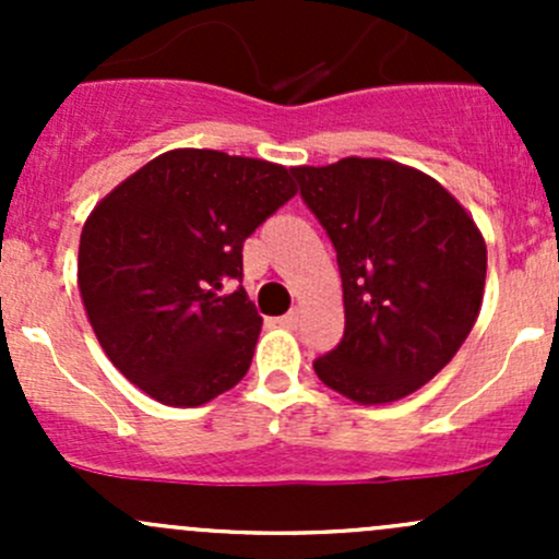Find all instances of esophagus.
Returning a JSON list of instances; mask_svg holds the SVG:
<instances>
[{"instance_id":"1","label":"esophagus","mask_w":559,"mask_h":559,"mask_svg":"<svg viewBox=\"0 0 559 559\" xmlns=\"http://www.w3.org/2000/svg\"><path fill=\"white\" fill-rule=\"evenodd\" d=\"M281 324H284V326H289V330H295V326L300 324V311H297V308H292L289 313H286V316H281Z\"/></svg>"}]
</instances>
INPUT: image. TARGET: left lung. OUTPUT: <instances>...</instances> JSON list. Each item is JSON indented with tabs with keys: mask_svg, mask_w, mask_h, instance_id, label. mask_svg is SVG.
Segmentation results:
<instances>
[{
	"mask_svg": "<svg viewBox=\"0 0 559 559\" xmlns=\"http://www.w3.org/2000/svg\"><path fill=\"white\" fill-rule=\"evenodd\" d=\"M337 253L343 337L316 376L362 405L394 403L447 368L476 324L487 246L430 175L386 159L292 167Z\"/></svg>",
	"mask_w": 559,
	"mask_h": 559,
	"instance_id": "1",
	"label": "left lung"
}]
</instances>
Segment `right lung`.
<instances>
[{"mask_svg":"<svg viewBox=\"0 0 559 559\" xmlns=\"http://www.w3.org/2000/svg\"><path fill=\"white\" fill-rule=\"evenodd\" d=\"M297 194L289 170L178 148L92 211L78 286L110 362L154 400L194 408L251 368L262 316L243 286L248 235Z\"/></svg>","mask_w":559,"mask_h":559,"instance_id":"1","label":"right lung"}]
</instances>
